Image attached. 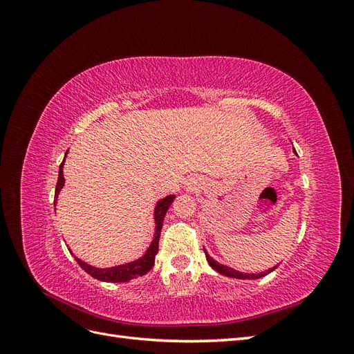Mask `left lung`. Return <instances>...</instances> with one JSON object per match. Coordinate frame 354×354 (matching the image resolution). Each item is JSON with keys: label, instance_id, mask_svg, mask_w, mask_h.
Segmentation results:
<instances>
[{"label": "left lung", "instance_id": "8db88e82", "mask_svg": "<svg viewBox=\"0 0 354 354\" xmlns=\"http://www.w3.org/2000/svg\"><path fill=\"white\" fill-rule=\"evenodd\" d=\"M203 251H205V248H203ZM205 257H207V260H208V263H209V266L212 267L214 270H217L218 273H221V274H224V276H229V277H234V279H260V277H263V276H266V274H269L270 272H273L276 267H273V269H269L267 272H264V273H259V274H250V273H241V272H238V270H233V269H230V267H227V266H223V264H220V263H217L216 260H212L211 257L208 255V252L205 251Z\"/></svg>", "mask_w": 354, "mask_h": 354}]
</instances>
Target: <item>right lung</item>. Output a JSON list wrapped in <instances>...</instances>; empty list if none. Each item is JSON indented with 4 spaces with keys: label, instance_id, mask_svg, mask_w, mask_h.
<instances>
[{
    "label": "right lung",
    "instance_id": "obj_1",
    "mask_svg": "<svg viewBox=\"0 0 354 354\" xmlns=\"http://www.w3.org/2000/svg\"><path fill=\"white\" fill-rule=\"evenodd\" d=\"M63 164H65V159H63V162L60 164V168H59V178H57L56 194H55V205H56V199H57L59 192L63 187V185H65V177H63ZM174 198H176L174 195H171V196H167L162 201L158 202L156 209H155V221H156L155 238H153L151 246H149V250L146 251V254L142 257V259H138V260L131 261L128 264L111 267V269H97V267L85 264L80 259H75V260H77V263L90 276L95 277V279H99V281H103V282H128L130 279H133V277L146 274L155 264V255L158 254L160 229H162V223H164V218H165L167 209L171 205V202L174 201Z\"/></svg>",
    "mask_w": 354,
    "mask_h": 354
}]
</instances>
